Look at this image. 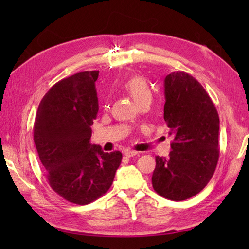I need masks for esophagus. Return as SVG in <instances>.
<instances>
[{"instance_id": "1", "label": "esophagus", "mask_w": 249, "mask_h": 249, "mask_svg": "<svg viewBox=\"0 0 249 249\" xmlns=\"http://www.w3.org/2000/svg\"><path fill=\"white\" fill-rule=\"evenodd\" d=\"M124 155L126 156V157H134V156H136V155H138V153L137 152H135V151H125L124 152Z\"/></svg>"}]
</instances>
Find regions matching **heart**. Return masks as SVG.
Here are the masks:
<instances>
[{
	"instance_id": "1",
	"label": "heart",
	"mask_w": 249,
	"mask_h": 249,
	"mask_svg": "<svg viewBox=\"0 0 249 249\" xmlns=\"http://www.w3.org/2000/svg\"><path fill=\"white\" fill-rule=\"evenodd\" d=\"M122 89L139 106L150 104L153 98L152 88L143 76L131 75L122 83Z\"/></svg>"
}]
</instances>
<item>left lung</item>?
Returning <instances> with one entry per match:
<instances>
[{
    "label": "left lung",
    "instance_id": "obj_1",
    "mask_svg": "<svg viewBox=\"0 0 249 249\" xmlns=\"http://www.w3.org/2000/svg\"><path fill=\"white\" fill-rule=\"evenodd\" d=\"M163 119L173 136L169 158L156 156L152 176L161 197L182 201L210 182L219 158V116L204 88L187 72L165 78Z\"/></svg>",
    "mask_w": 249,
    "mask_h": 249
}]
</instances>
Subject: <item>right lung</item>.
<instances>
[{"instance_id": "obj_1", "label": "right lung", "mask_w": 249, "mask_h": 249, "mask_svg": "<svg viewBox=\"0 0 249 249\" xmlns=\"http://www.w3.org/2000/svg\"><path fill=\"white\" fill-rule=\"evenodd\" d=\"M98 71L62 79L46 93L34 123V143L51 188L75 204H89L108 192L122 153L89 143L98 112Z\"/></svg>"}]
</instances>
